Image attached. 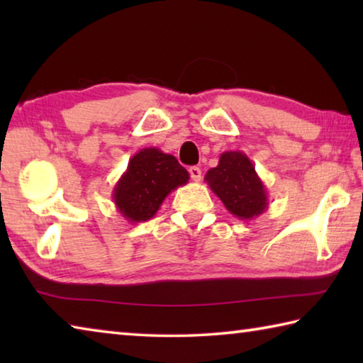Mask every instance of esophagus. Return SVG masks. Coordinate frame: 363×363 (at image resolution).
Returning a JSON list of instances; mask_svg holds the SVG:
<instances>
[{
  "mask_svg": "<svg viewBox=\"0 0 363 363\" xmlns=\"http://www.w3.org/2000/svg\"><path fill=\"white\" fill-rule=\"evenodd\" d=\"M190 177H192L194 182H200L201 181V169L199 167H192L189 169Z\"/></svg>",
  "mask_w": 363,
  "mask_h": 363,
  "instance_id": "obj_1",
  "label": "esophagus"
}]
</instances>
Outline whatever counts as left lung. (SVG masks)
I'll return each instance as SVG.
<instances>
[{
	"label": "left lung",
	"instance_id": "1",
	"mask_svg": "<svg viewBox=\"0 0 363 363\" xmlns=\"http://www.w3.org/2000/svg\"><path fill=\"white\" fill-rule=\"evenodd\" d=\"M205 181L227 211L238 219H253L267 210L266 186L251 160L240 150L220 153L218 167L208 171Z\"/></svg>",
	"mask_w": 363,
	"mask_h": 363
}]
</instances>
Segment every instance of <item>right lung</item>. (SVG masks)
I'll return each instance as SVG.
<instances>
[{"label": "right lung", "instance_id": "add662e5", "mask_svg": "<svg viewBox=\"0 0 363 363\" xmlns=\"http://www.w3.org/2000/svg\"><path fill=\"white\" fill-rule=\"evenodd\" d=\"M189 182L187 169L176 157L157 147L140 149L133 155L125 173L113 187V203L130 223H144L155 216L163 200L174 189Z\"/></svg>", "mask_w": 363, "mask_h": 363}]
</instances>
